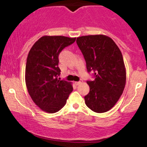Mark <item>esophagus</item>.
I'll use <instances>...</instances> for the list:
<instances>
[{"instance_id": "1", "label": "esophagus", "mask_w": 147, "mask_h": 147, "mask_svg": "<svg viewBox=\"0 0 147 147\" xmlns=\"http://www.w3.org/2000/svg\"><path fill=\"white\" fill-rule=\"evenodd\" d=\"M82 83H83V81L82 80H80L79 81H76L75 84L77 85V86H79V85H80L81 84H82Z\"/></svg>"}]
</instances>
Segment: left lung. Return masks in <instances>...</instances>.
Wrapping results in <instances>:
<instances>
[{"mask_svg": "<svg viewBox=\"0 0 147 147\" xmlns=\"http://www.w3.org/2000/svg\"><path fill=\"white\" fill-rule=\"evenodd\" d=\"M77 44L86 62L88 72L95 79L88 81L90 92L86 105L96 113L109 111L122 95L126 84V69L121 51L112 38L105 35L79 37Z\"/></svg>", "mask_w": 147, "mask_h": 147, "instance_id": "8db88e82", "label": "left lung"}]
</instances>
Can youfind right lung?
I'll use <instances>...</instances> for the list:
<instances>
[{
    "label": "right lung",
    "instance_id": "add662e5",
    "mask_svg": "<svg viewBox=\"0 0 147 147\" xmlns=\"http://www.w3.org/2000/svg\"><path fill=\"white\" fill-rule=\"evenodd\" d=\"M76 38L45 35L28 54L25 68L26 88L33 101L48 113H55L66 105L72 92V83L60 80L59 54L75 42Z\"/></svg>",
    "mask_w": 147,
    "mask_h": 147
}]
</instances>
